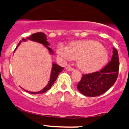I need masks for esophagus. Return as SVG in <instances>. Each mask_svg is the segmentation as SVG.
<instances>
[{
	"instance_id": "obj_1",
	"label": "esophagus",
	"mask_w": 129,
	"mask_h": 129,
	"mask_svg": "<svg viewBox=\"0 0 129 129\" xmlns=\"http://www.w3.org/2000/svg\"><path fill=\"white\" fill-rule=\"evenodd\" d=\"M66 69H67V71H73L74 70V69H73V67H71L70 66H68L66 67Z\"/></svg>"
}]
</instances>
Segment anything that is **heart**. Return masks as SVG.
<instances>
[{
  "mask_svg": "<svg viewBox=\"0 0 129 129\" xmlns=\"http://www.w3.org/2000/svg\"><path fill=\"white\" fill-rule=\"evenodd\" d=\"M56 51L64 60H77L78 67L85 72L99 70L106 64L109 58L104 46L94 40L72 42L69 47L60 44Z\"/></svg>",
  "mask_w": 129,
  "mask_h": 129,
  "instance_id": "obj_1",
  "label": "heart"
}]
</instances>
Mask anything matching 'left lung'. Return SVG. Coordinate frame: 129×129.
Returning a JSON list of instances; mask_svg holds the SVG:
<instances>
[{
	"label": "left lung",
	"mask_w": 129,
	"mask_h": 129,
	"mask_svg": "<svg viewBox=\"0 0 129 129\" xmlns=\"http://www.w3.org/2000/svg\"><path fill=\"white\" fill-rule=\"evenodd\" d=\"M119 68L118 51L113 47L111 61L100 71L82 75V79L77 85L78 90L82 94L90 97L104 94L116 81Z\"/></svg>",
	"instance_id": "1"
}]
</instances>
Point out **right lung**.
I'll list each match as a JSON object with an SVG mask.
<instances>
[{"label":"right lung","mask_w":129,"mask_h":129,"mask_svg":"<svg viewBox=\"0 0 129 129\" xmlns=\"http://www.w3.org/2000/svg\"><path fill=\"white\" fill-rule=\"evenodd\" d=\"M27 39H28V40H32V41H35V42H37L40 43V44H43L44 46H46V47L47 48V49L49 51V52H50L51 54H53V51H52L50 47H48L49 44L47 42V38H46V35H45L44 33L39 32V33H34V34L31 35L30 37H29ZM22 40L23 41H25L26 40L24 39H22ZM20 43H21V41L20 42L19 44H18V46H17V47H16L15 49V51L16 50V49H17V47L19 46ZM63 69V67H60V66H59L58 65L56 64V63H53V67H52L51 73L50 80L49 81L48 84L46 85V87H44L42 90H40V91H39V92H29V91H27V90H25V91H27V92H29V93L31 94H42L46 92L47 90H49V89L51 87V86L53 85V83H54V82L56 81V78H57L58 76L59 75V73H61Z\"/></svg>","instance_id":"obj_1"}]
</instances>
